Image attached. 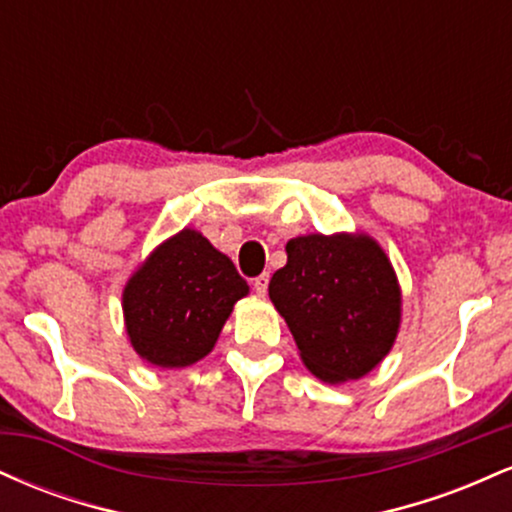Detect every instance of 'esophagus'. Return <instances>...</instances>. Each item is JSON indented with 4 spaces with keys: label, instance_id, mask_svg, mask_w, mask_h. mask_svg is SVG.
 <instances>
[{
    "label": "esophagus",
    "instance_id": "obj_1",
    "mask_svg": "<svg viewBox=\"0 0 512 512\" xmlns=\"http://www.w3.org/2000/svg\"><path fill=\"white\" fill-rule=\"evenodd\" d=\"M252 286H255V291L260 293V296H264V293H267V289H269V274L264 272V274H260V276H255V281H252Z\"/></svg>",
    "mask_w": 512,
    "mask_h": 512
}]
</instances>
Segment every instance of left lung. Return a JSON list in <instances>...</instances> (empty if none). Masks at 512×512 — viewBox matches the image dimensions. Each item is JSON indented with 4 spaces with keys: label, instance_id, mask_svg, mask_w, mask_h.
Returning <instances> with one entry per match:
<instances>
[{
    "label": "left lung",
    "instance_id": "1",
    "mask_svg": "<svg viewBox=\"0 0 512 512\" xmlns=\"http://www.w3.org/2000/svg\"><path fill=\"white\" fill-rule=\"evenodd\" d=\"M269 281V298L303 363L325 383L356 380L392 349L399 286L385 252L366 236H303Z\"/></svg>",
    "mask_w": 512,
    "mask_h": 512
}]
</instances>
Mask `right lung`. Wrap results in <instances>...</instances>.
<instances>
[{
	"instance_id": "1",
	"label": "right lung",
	"mask_w": 512,
	"mask_h": 512,
	"mask_svg": "<svg viewBox=\"0 0 512 512\" xmlns=\"http://www.w3.org/2000/svg\"><path fill=\"white\" fill-rule=\"evenodd\" d=\"M248 281L202 233L180 231L129 279L122 293L129 342L161 368H182L214 349Z\"/></svg>"
}]
</instances>
